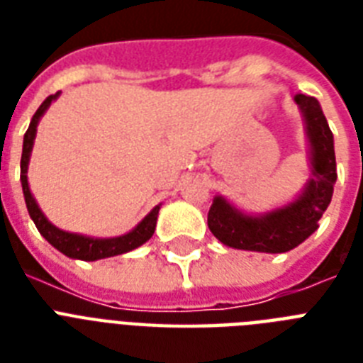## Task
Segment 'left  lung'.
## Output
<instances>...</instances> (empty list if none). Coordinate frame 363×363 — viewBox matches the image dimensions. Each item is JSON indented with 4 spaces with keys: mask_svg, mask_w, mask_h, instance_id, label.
I'll return each mask as SVG.
<instances>
[{
    "mask_svg": "<svg viewBox=\"0 0 363 363\" xmlns=\"http://www.w3.org/2000/svg\"><path fill=\"white\" fill-rule=\"evenodd\" d=\"M296 104L303 111L307 124L313 179L298 201L264 216L242 215L222 198H215L207 224L213 235L228 247L269 254L288 252L315 232L332 201L333 184L337 179L333 133L318 99L298 94Z\"/></svg>",
    "mask_w": 363,
    "mask_h": 363,
    "instance_id": "left-lung-1",
    "label": "left lung"
}]
</instances>
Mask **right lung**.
Segmentation results:
<instances>
[{
    "instance_id": "add662e5",
    "label": "right lung",
    "mask_w": 363,
    "mask_h": 363,
    "mask_svg": "<svg viewBox=\"0 0 363 363\" xmlns=\"http://www.w3.org/2000/svg\"><path fill=\"white\" fill-rule=\"evenodd\" d=\"M58 98V94L54 96H48L45 101L41 104V107L35 111V115L31 118L30 128L26 131L24 135V147H22V160H20V181H22V190H24V199L26 207H28V213H30L31 220L37 226L39 233L43 238L47 239L54 248H58L60 252H64L65 256L77 259H84V262H94V259L109 258V256H116V254L130 252L133 248L141 247L143 242H147L148 239L152 238L154 228H156V218H158L160 207H154L150 213H148L139 226L130 232L128 235H122V238H113V239H92L84 238V235H77V233H67L58 230L56 226H52L50 222L45 218V215L39 209V205L35 203V199L31 196L30 186H28V177H26V171H28V162H30V152L31 147H33V139H35L37 131V122L43 116V113L48 109V105L52 104V99Z\"/></svg>"
}]
</instances>
